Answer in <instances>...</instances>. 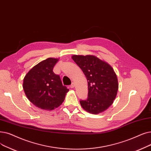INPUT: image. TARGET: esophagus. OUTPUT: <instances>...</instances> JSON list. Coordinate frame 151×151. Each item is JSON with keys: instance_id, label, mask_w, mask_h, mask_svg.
I'll use <instances>...</instances> for the list:
<instances>
[{"instance_id": "34e87169", "label": "esophagus", "mask_w": 151, "mask_h": 151, "mask_svg": "<svg viewBox=\"0 0 151 151\" xmlns=\"http://www.w3.org/2000/svg\"><path fill=\"white\" fill-rule=\"evenodd\" d=\"M70 88H73L75 87V83H72L71 84L70 86Z\"/></svg>"}]
</instances>
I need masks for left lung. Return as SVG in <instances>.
Returning a JSON list of instances; mask_svg holds the SVG:
<instances>
[{"instance_id":"8db88e82","label":"left lung","mask_w":151,"mask_h":151,"mask_svg":"<svg viewBox=\"0 0 151 151\" xmlns=\"http://www.w3.org/2000/svg\"><path fill=\"white\" fill-rule=\"evenodd\" d=\"M72 59L86 76L88 84V97L81 100L84 110L98 114L107 109L114 102L119 89L116 75L110 65L93 55H73Z\"/></svg>"}]
</instances>
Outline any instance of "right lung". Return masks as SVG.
<instances>
[{"label": "right lung", "instance_id": "1", "mask_svg": "<svg viewBox=\"0 0 151 151\" xmlns=\"http://www.w3.org/2000/svg\"><path fill=\"white\" fill-rule=\"evenodd\" d=\"M58 61V58H48L32 67L24 78V93L39 109L50 110L59 107L69 91L53 71Z\"/></svg>", "mask_w": 151, "mask_h": 151}]
</instances>
